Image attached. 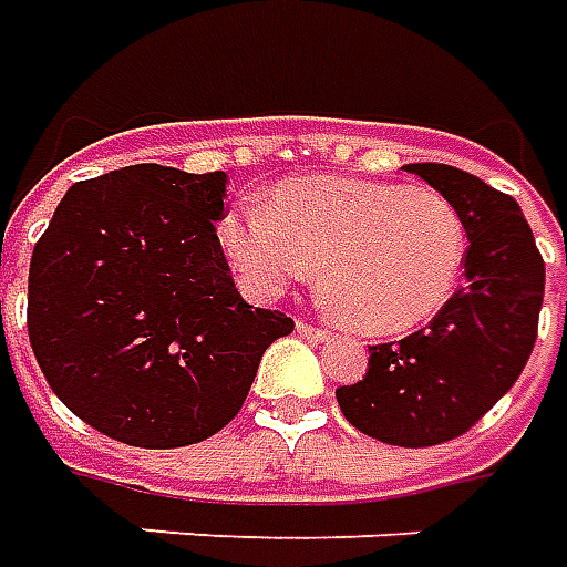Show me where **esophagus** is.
I'll list each match as a JSON object with an SVG mask.
<instances>
[{"label":"esophagus","instance_id":"obj_1","mask_svg":"<svg viewBox=\"0 0 567 567\" xmlns=\"http://www.w3.org/2000/svg\"><path fill=\"white\" fill-rule=\"evenodd\" d=\"M296 332H299V336H305L308 341H327L329 339V329L311 327V323H305V320H299V323H296Z\"/></svg>","mask_w":567,"mask_h":567}]
</instances>
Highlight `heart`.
Here are the masks:
<instances>
[{
  "label": "heart",
  "mask_w": 567,
  "mask_h": 567,
  "mask_svg": "<svg viewBox=\"0 0 567 567\" xmlns=\"http://www.w3.org/2000/svg\"><path fill=\"white\" fill-rule=\"evenodd\" d=\"M219 244L259 299L308 280L320 262L327 302L369 336L433 320L467 259L464 219L443 195L351 176L292 179L271 204L228 210Z\"/></svg>",
  "instance_id": "obj_1"
}]
</instances>
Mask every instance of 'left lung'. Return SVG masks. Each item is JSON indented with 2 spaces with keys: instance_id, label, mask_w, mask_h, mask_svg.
<instances>
[{
  "instance_id": "1",
  "label": "left lung",
  "mask_w": 567,
  "mask_h": 567,
  "mask_svg": "<svg viewBox=\"0 0 567 567\" xmlns=\"http://www.w3.org/2000/svg\"><path fill=\"white\" fill-rule=\"evenodd\" d=\"M464 219V287L431 327L372 344L357 384L336 391L344 419L381 443L455 440L516 384L537 339L544 259L519 204L449 164H405Z\"/></svg>"
}]
</instances>
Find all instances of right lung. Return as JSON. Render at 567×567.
<instances>
[{"label": "right lung", "instance_id": "right-lung-1", "mask_svg": "<svg viewBox=\"0 0 567 567\" xmlns=\"http://www.w3.org/2000/svg\"><path fill=\"white\" fill-rule=\"evenodd\" d=\"M228 176L131 164L63 195L30 262L27 329L94 431L176 449L223 431L292 320L240 299L213 223Z\"/></svg>", "mask_w": 567, "mask_h": 567}]
</instances>
